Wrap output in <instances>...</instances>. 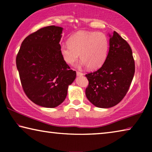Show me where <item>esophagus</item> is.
<instances>
[{
	"mask_svg": "<svg viewBox=\"0 0 152 152\" xmlns=\"http://www.w3.org/2000/svg\"><path fill=\"white\" fill-rule=\"evenodd\" d=\"M76 74H77V76H82L83 75V73H82L81 72H80V71H76Z\"/></svg>",
	"mask_w": 152,
	"mask_h": 152,
	"instance_id": "obj_1",
	"label": "esophagus"
}]
</instances>
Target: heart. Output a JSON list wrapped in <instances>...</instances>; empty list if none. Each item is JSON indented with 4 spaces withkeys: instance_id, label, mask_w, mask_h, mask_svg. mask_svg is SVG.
I'll return each mask as SVG.
<instances>
[{
    "instance_id": "1",
    "label": "heart",
    "mask_w": 152,
    "mask_h": 152,
    "mask_svg": "<svg viewBox=\"0 0 152 152\" xmlns=\"http://www.w3.org/2000/svg\"><path fill=\"white\" fill-rule=\"evenodd\" d=\"M109 48V38L104 33L80 31L70 36L68 43L60 45V53L68 64L72 65L80 56L82 65L95 70L104 63Z\"/></svg>"
}]
</instances>
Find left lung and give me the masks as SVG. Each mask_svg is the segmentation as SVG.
<instances>
[{
	"instance_id": "1",
	"label": "left lung",
	"mask_w": 152,
	"mask_h": 152,
	"mask_svg": "<svg viewBox=\"0 0 152 152\" xmlns=\"http://www.w3.org/2000/svg\"><path fill=\"white\" fill-rule=\"evenodd\" d=\"M110 37L109 51L103 65L86 74L88 80L86 96L99 108H110L119 103L129 91L135 73L130 45L116 31Z\"/></svg>"
}]
</instances>
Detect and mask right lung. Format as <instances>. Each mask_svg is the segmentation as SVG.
<instances>
[{
	"label": "right lung",
	"mask_w": 152,
	"mask_h": 152,
	"mask_svg": "<svg viewBox=\"0 0 152 152\" xmlns=\"http://www.w3.org/2000/svg\"><path fill=\"white\" fill-rule=\"evenodd\" d=\"M62 31L51 25L31 33L22 42L16 58L24 92L43 107L54 108L63 102L76 76L61 56Z\"/></svg>",
	"instance_id": "obj_1"
}]
</instances>
